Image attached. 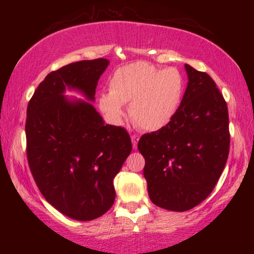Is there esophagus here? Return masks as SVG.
I'll return each mask as SVG.
<instances>
[{"label":"esophagus","instance_id":"1","mask_svg":"<svg viewBox=\"0 0 254 254\" xmlns=\"http://www.w3.org/2000/svg\"><path fill=\"white\" fill-rule=\"evenodd\" d=\"M138 139H139V137H138V135H131V142H132V147L135 148H137V143H138Z\"/></svg>","mask_w":254,"mask_h":254}]
</instances>
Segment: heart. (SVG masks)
I'll list each match as a JSON object with an SVG mask.
<instances>
[{
    "mask_svg": "<svg viewBox=\"0 0 254 254\" xmlns=\"http://www.w3.org/2000/svg\"><path fill=\"white\" fill-rule=\"evenodd\" d=\"M110 92L99 95V107L112 123H121L124 105L141 129L159 131L176 117L185 93V78L177 68L160 69L136 62L121 66L109 81Z\"/></svg>",
    "mask_w": 254,
    "mask_h": 254,
    "instance_id": "b5f03b06",
    "label": "heart"
}]
</instances>
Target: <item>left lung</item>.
<instances>
[{
	"mask_svg": "<svg viewBox=\"0 0 254 254\" xmlns=\"http://www.w3.org/2000/svg\"><path fill=\"white\" fill-rule=\"evenodd\" d=\"M188 87L176 117L167 127L144 133L138 150L155 205L186 211L214 190L229 154L227 103L206 72L185 64Z\"/></svg>",
	"mask_w": 254,
	"mask_h": 254,
	"instance_id": "1",
	"label": "left lung"
}]
</instances>
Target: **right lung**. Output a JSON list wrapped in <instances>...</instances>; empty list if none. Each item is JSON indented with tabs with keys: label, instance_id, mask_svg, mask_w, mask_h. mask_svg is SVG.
Wrapping results in <instances>:
<instances>
[{
	"label": "right lung",
	"instance_id": "add662e5",
	"mask_svg": "<svg viewBox=\"0 0 254 254\" xmlns=\"http://www.w3.org/2000/svg\"><path fill=\"white\" fill-rule=\"evenodd\" d=\"M109 63L106 58L80 61L51 71L27 106L32 176L44 198L72 220H94L113 205V179L132 149L124 127L105 125L89 102L64 97L65 89H75L94 101Z\"/></svg>",
	"mask_w": 254,
	"mask_h": 254
}]
</instances>
